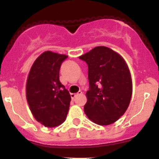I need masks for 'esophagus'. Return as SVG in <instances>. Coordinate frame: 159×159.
I'll return each instance as SVG.
<instances>
[{
	"mask_svg": "<svg viewBox=\"0 0 159 159\" xmlns=\"http://www.w3.org/2000/svg\"><path fill=\"white\" fill-rule=\"evenodd\" d=\"M82 94H83V92H81V91H80V92H79L78 93H76V94H71V98H72V99H75V97L78 96V95H82Z\"/></svg>",
	"mask_w": 159,
	"mask_h": 159,
	"instance_id": "1",
	"label": "esophagus"
}]
</instances>
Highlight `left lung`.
I'll return each instance as SVG.
<instances>
[{"mask_svg": "<svg viewBox=\"0 0 159 159\" xmlns=\"http://www.w3.org/2000/svg\"><path fill=\"white\" fill-rule=\"evenodd\" d=\"M88 64L90 89L84 112L101 126L116 122L127 111L132 95V80L124 59L116 52L98 46L80 57Z\"/></svg>", "mask_w": 159, "mask_h": 159, "instance_id": "obj_1", "label": "left lung"}]
</instances>
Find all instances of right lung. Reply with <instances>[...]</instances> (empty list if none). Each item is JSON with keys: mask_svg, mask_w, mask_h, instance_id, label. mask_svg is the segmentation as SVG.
Masks as SVG:
<instances>
[{"mask_svg": "<svg viewBox=\"0 0 159 159\" xmlns=\"http://www.w3.org/2000/svg\"><path fill=\"white\" fill-rule=\"evenodd\" d=\"M67 56L51 51L34 61L26 83V99L32 116L47 127L65 121L71 95L60 81V68Z\"/></svg>", "mask_w": 159, "mask_h": 159, "instance_id": "1", "label": "right lung"}]
</instances>
